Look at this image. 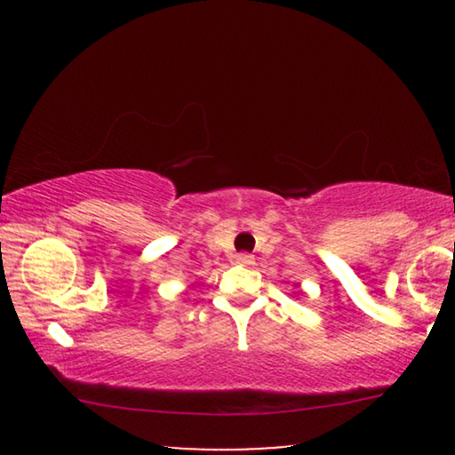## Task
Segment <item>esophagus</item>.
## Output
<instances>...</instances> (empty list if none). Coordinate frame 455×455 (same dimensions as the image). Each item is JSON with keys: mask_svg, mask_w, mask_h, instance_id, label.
<instances>
[{"mask_svg": "<svg viewBox=\"0 0 455 455\" xmlns=\"http://www.w3.org/2000/svg\"><path fill=\"white\" fill-rule=\"evenodd\" d=\"M235 260H238L240 265H252L254 257H252V254H248V252H240V254H235Z\"/></svg>", "mask_w": 455, "mask_h": 455, "instance_id": "obj_1", "label": "esophagus"}]
</instances>
